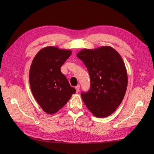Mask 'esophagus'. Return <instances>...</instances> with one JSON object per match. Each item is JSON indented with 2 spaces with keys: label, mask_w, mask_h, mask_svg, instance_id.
I'll return each instance as SVG.
<instances>
[{
  "label": "esophagus",
  "mask_w": 154,
  "mask_h": 154,
  "mask_svg": "<svg viewBox=\"0 0 154 154\" xmlns=\"http://www.w3.org/2000/svg\"><path fill=\"white\" fill-rule=\"evenodd\" d=\"M75 88H76V92H78L79 91H80V85H77V86L75 87Z\"/></svg>",
  "instance_id": "1"
}]
</instances>
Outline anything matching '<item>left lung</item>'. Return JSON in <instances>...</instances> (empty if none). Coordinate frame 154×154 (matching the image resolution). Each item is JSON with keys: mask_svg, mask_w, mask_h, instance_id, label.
I'll list each match as a JSON object with an SVG mask.
<instances>
[{"mask_svg": "<svg viewBox=\"0 0 154 154\" xmlns=\"http://www.w3.org/2000/svg\"><path fill=\"white\" fill-rule=\"evenodd\" d=\"M76 57L85 65L91 78L89 91L81 94L83 102L96 117L109 116L122 102L127 88L122 57L110 46L82 49Z\"/></svg>", "mask_w": 154, "mask_h": 154, "instance_id": "1", "label": "left lung"}]
</instances>
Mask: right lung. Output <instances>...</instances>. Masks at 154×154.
<instances>
[{
  "instance_id": "obj_1",
  "label": "right lung",
  "mask_w": 154,
  "mask_h": 154,
  "mask_svg": "<svg viewBox=\"0 0 154 154\" xmlns=\"http://www.w3.org/2000/svg\"><path fill=\"white\" fill-rule=\"evenodd\" d=\"M72 51L48 46L40 49L29 69L30 87L35 99L45 112L53 114L76 92L60 68Z\"/></svg>"
}]
</instances>
